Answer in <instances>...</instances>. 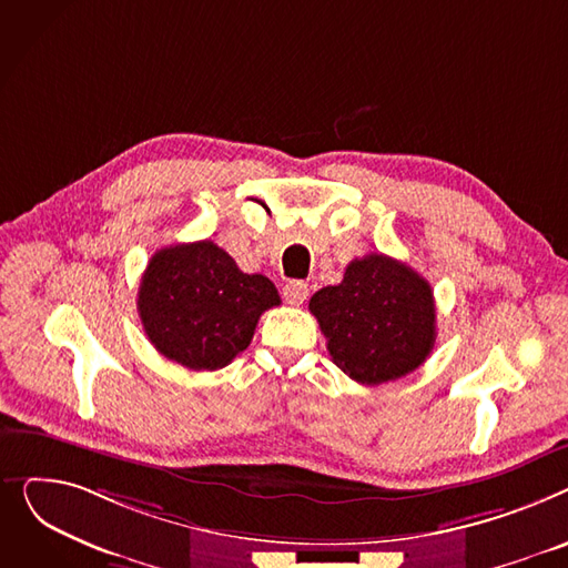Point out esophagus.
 <instances>
[{
  "label": "esophagus",
  "mask_w": 568,
  "mask_h": 568,
  "mask_svg": "<svg viewBox=\"0 0 568 568\" xmlns=\"http://www.w3.org/2000/svg\"><path fill=\"white\" fill-rule=\"evenodd\" d=\"M282 295H284V300H286L288 305H303L305 300H307V295H310V286H307L305 282L293 280V282H288V284L284 286Z\"/></svg>",
  "instance_id": "1"
}]
</instances>
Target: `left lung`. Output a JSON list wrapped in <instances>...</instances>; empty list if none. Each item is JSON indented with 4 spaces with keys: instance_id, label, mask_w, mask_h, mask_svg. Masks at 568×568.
<instances>
[{
    "instance_id": "left-lung-1",
    "label": "left lung",
    "mask_w": 568,
    "mask_h": 568,
    "mask_svg": "<svg viewBox=\"0 0 568 568\" xmlns=\"http://www.w3.org/2000/svg\"><path fill=\"white\" fill-rule=\"evenodd\" d=\"M310 312L327 339L332 362L362 385L415 372L436 344L430 284L385 254L351 261L342 284L312 295Z\"/></svg>"
}]
</instances>
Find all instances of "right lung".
Returning a JSON list of instances; mask_svg holds the SVG:
<instances>
[{"label":"right lung","instance_id":"right-lung-1","mask_svg":"<svg viewBox=\"0 0 568 568\" xmlns=\"http://www.w3.org/2000/svg\"><path fill=\"white\" fill-rule=\"evenodd\" d=\"M280 303L268 277L243 273L213 241H196L151 256L138 312L158 353L192 372H215L250 346L258 316Z\"/></svg>","mask_w":568,"mask_h":568}]
</instances>
